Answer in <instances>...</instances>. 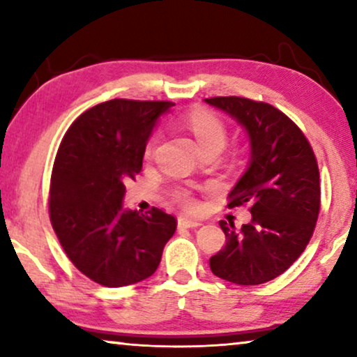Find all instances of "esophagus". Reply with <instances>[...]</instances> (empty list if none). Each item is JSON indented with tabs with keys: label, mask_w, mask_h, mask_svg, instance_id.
I'll list each match as a JSON object with an SVG mask.
<instances>
[{
	"label": "esophagus",
	"mask_w": 357,
	"mask_h": 357,
	"mask_svg": "<svg viewBox=\"0 0 357 357\" xmlns=\"http://www.w3.org/2000/svg\"><path fill=\"white\" fill-rule=\"evenodd\" d=\"M203 226L202 221H197V219H187V218H178V227H187V229H195Z\"/></svg>",
	"instance_id": "esophagus-1"
}]
</instances>
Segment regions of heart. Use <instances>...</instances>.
Listing matches in <instances>:
<instances>
[{
	"label": "heart",
	"instance_id": "heart-1",
	"mask_svg": "<svg viewBox=\"0 0 357 357\" xmlns=\"http://www.w3.org/2000/svg\"><path fill=\"white\" fill-rule=\"evenodd\" d=\"M187 125H188L190 131L193 133L195 139H197V143L199 144V148H202L203 151H206L209 148H221L222 149L224 144H226L227 130L216 115L209 114V112L197 110V112H193V114L188 115ZM158 141H159L158 135L151 136L148 144H146V149H144L146 158H151V155H153L155 146H158ZM177 197L187 208L195 206L193 198L190 197V193L185 192V190H180V192L177 193Z\"/></svg>",
	"mask_w": 357,
	"mask_h": 357
}]
</instances>
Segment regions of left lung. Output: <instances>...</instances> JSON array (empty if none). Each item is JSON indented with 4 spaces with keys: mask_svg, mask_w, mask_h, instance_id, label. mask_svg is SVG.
<instances>
[{
    "mask_svg": "<svg viewBox=\"0 0 357 357\" xmlns=\"http://www.w3.org/2000/svg\"><path fill=\"white\" fill-rule=\"evenodd\" d=\"M247 131L250 160L229 193L227 206L250 204L252 221L236 231L219 221L226 245L209 258L211 271L234 284L275 280L305 250L320 211V175L304 133L281 110L243 97H213Z\"/></svg>",
    "mask_w": 357,
    "mask_h": 357,
    "instance_id": "obj_1",
    "label": "left lung"
}]
</instances>
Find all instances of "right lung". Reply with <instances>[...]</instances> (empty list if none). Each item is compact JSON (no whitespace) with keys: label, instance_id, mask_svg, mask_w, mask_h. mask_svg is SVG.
Instances as JSON below:
<instances>
[{"label":"right lung","instance_id":"add662e5","mask_svg":"<svg viewBox=\"0 0 357 357\" xmlns=\"http://www.w3.org/2000/svg\"><path fill=\"white\" fill-rule=\"evenodd\" d=\"M172 102L114 99L84 112L66 131L50 183V221L68 258L107 287L154 275L177 219L123 206L125 182L141 172L146 143Z\"/></svg>","mask_w":357,"mask_h":357}]
</instances>
